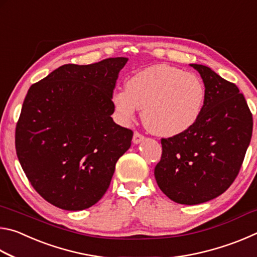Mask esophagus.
<instances>
[{"mask_svg": "<svg viewBox=\"0 0 257 257\" xmlns=\"http://www.w3.org/2000/svg\"><path fill=\"white\" fill-rule=\"evenodd\" d=\"M144 139H145V137L143 136L142 134H139L138 132H135L134 137H133L134 144H139V143H142L143 141H144Z\"/></svg>", "mask_w": 257, "mask_h": 257, "instance_id": "obj_1", "label": "esophagus"}]
</instances>
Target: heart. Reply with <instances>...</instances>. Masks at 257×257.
I'll return each mask as SVG.
<instances>
[{"mask_svg":"<svg viewBox=\"0 0 257 257\" xmlns=\"http://www.w3.org/2000/svg\"><path fill=\"white\" fill-rule=\"evenodd\" d=\"M113 95L121 118L132 121L143 110L145 127L161 137H175L193 127L202 114L206 90L201 78L169 64L143 69Z\"/></svg>","mask_w":257,"mask_h":257,"instance_id":"b5f03b06","label":"heart"}]
</instances>
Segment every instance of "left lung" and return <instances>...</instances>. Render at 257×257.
Masks as SVG:
<instances>
[{
    "instance_id": "8db88e82",
    "label": "left lung",
    "mask_w": 257,
    "mask_h": 257,
    "mask_svg": "<svg viewBox=\"0 0 257 257\" xmlns=\"http://www.w3.org/2000/svg\"><path fill=\"white\" fill-rule=\"evenodd\" d=\"M189 66L205 86L202 114L188 132L162 138L154 176L171 201L197 205L220 196L236 179L250 143L253 118L236 85L206 66Z\"/></svg>"
}]
</instances>
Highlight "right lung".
I'll return each instance as SVG.
<instances>
[{
  "label": "right lung",
  "mask_w": 257,
  "mask_h": 257,
  "mask_svg": "<svg viewBox=\"0 0 257 257\" xmlns=\"http://www.w3.org/2000/svg\"><path fill=\"white\" fill-rule=\"evenodd\" d=\"M127 58L64 64L30 87L16 128L23 170L54 206L80 211L105 194L133 132L116 124L113 89Z\"/></svg>",
  "instance_id": "1"
}]
</instances>
